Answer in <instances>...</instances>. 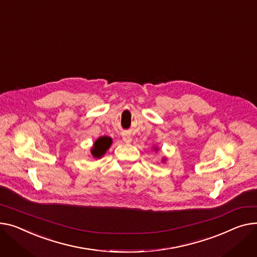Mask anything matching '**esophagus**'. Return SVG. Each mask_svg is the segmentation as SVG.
<instances>
[{"instance_id":"34e87169","label":"esophagus","mask_w":257,"mask_h":257,"mask_svg":"<svg viewBox=\"0 0 257 257\" xmlns=\"http://www.w3.org/2000/svg\"><path fill=\"white\" fill-rule=\"evenodd\" d=\"M123 141H124L126 144H129V143H131L132 139H131V136H130L129 134H125V135H123Z\"/></svg>"}]
</instances>
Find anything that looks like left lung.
Returning a JSON list of instances; mask_svg holds the SVG:
<instances>
[{"label":"left lung","instance_id":"8db88e82","mask_svg":"<svg viewBox=\"0 0 257 257\" xmlns=\"http://www.w3.org/2000/svg\"><path fill=\"white\" fill-rule=\"evenodd\" d=\"M154 149H155V151H157V150H158V148H156V147H155V148H154ZM164 160H165V159H163V161H164Z\"/></svg>","mask_w":257,"mask_h":257}]
</instances>
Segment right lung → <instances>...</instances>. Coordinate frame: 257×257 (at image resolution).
Returning <instances> with one entry per match:
<instances>
[{
    "instance_id": "obj_1",
    "label": "right lung",
    "mask_w": 257,
    "mask_h": 257,
    "mask_svg": "<svg viewBox=\"0 0 257 257\" xmlns=\"http://www.w3.org/2000/svg\"><path fill=\"white\" fill-rule=\"evenodd\" d=\"M111 144H112V141L110 138H108V136H101V138H99L95 142L93 148L91 149V153H92L93 157L96 159L101 158L106 153V151L109 149Z\"/></svg>"
}]
</instances>
